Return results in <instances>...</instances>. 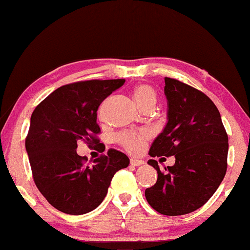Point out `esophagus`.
Masks as SVG:
<instances>
[{
  "label": "esophagus",
  "instance_id": "34e87169",
  "mask_svg": "<svg viewBox=\"0 0 250 250\" xmlns=\"http://www.w3.org/2000/svg\"><path fill=\"white\" fill-rule=\"evenodd\" d=\"M145 164V162L143 160H140V159H135V158H132L131 159V165L132 166H141Z\"/></svg>",
  "mask_w": 250,
  "mask_h": 250
}]
</instances>
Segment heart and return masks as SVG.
<instances>
[{
    "mask_svg": "<svg viewBox=\"0 0 250 250\" xmlns=\"http://www.w3.org/2000/svg\"><path fill=\"white\" fill-rule=\"evenodd\" d=\"M132 95L139 107L143 109L155 107L157 101V93L151 85L146 83L136 84L132 90ZM149 134L146 131L125 132L118 136L119 142L133 153H138L142 150L143 145L148 140Z\"/></svg>",
    "mask_w": 250,
    "mask_h": 250,
    "instance_id": "1",
    "label": "heart"
}]
</instances>
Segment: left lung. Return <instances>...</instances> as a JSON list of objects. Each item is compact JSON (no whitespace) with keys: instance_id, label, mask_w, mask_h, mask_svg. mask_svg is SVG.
I'll list each match as a JSON object with an SVG mask.
<instances>
[{"instance_id":"left-lung-1","label":"left lung","mask_w":250,"mask_h":250,"mask_svg":"<svg viewBox=\"0 0 250 250\" xmlns=\"http://www.w3.org/2000/svg\"><path fill=\"white\" fill-rule=\"evenodd\" d=\"M167 123L153 140L151 157H175L162 172L157 160L148 164L158 173L155 186L146 189L153 209L177 216L204 206L227 173L229 139L214 102L197 88L165 78Z\"/></svg>"}]
</instances>
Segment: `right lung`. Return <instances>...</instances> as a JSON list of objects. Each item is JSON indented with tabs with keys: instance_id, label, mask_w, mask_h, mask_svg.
Segmentation results:
<instances>
[{
	"instance_id": "obj_1",
	"label": "right lung",
	"mask_w": 250,
	"mask_h": 250,
	"mask_svg": "<svg viewBox=\"0 0 250 250\" xmlns=\"http://www.w3.org/2000/svg\"><path fill=\"white\" fill-rule=\"evenodd\" d=\"M125 80L84 81L63 85L33 111L26 151L34 182L58 210L82 215L104 201L115 173L129 165L128 157L115 149L90 164L77 155V143H99V105Z\"/></svg>"
}]
</instances>
